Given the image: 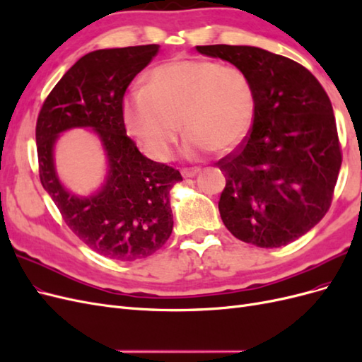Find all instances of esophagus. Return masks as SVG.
<instances>
[{"mask_svg":"<svg viewBox=\"0 0 362 362\" xmlns=\"http://www.w3.org/2000/svg\"><path fill=\"white\" fill-rule=\"evenodd\" d=\"M201 172V169L199 168H192V169H182L181 170V175L184 178H193V177H196V175H198Z\"/></svg>","mask_w":362,"mask_h":362,"instance_id":"34e87169","label":"esophagus"}]
</instances>
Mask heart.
<instances>
[{
  "mask_svg": "<svg viewBox=\"0 0 362 362\" xmlns=\"http://www.w3.org/2000/svg\"><path fill=\"white\" fill-rule=\"evenodd\" d=\"M255 113L247 75L210 60L175 59L145 78V90L122 103L128 133L149 157L163 161L177 144L180 128L187 136L184 154L198 158L216 149L233 151L249 133Z\"/></svg>",
  "mask_w": 362,
  "mask_h": 362,
  "instance_id": "1",
  "label": "heart"
}]
</instances>
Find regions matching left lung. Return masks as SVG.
I'll list each match as a JSON object with an SVG mask.
<instances>
[{
  "mask_svg": "<svg viewBox=\"0 0 362 362\" xmlns=\"http://www.w3.org/2000/svg\"><path fill=\"white\" fill-rule=\"evenodd\" d=\"M196 49L243 71L255 98L247 137L217 163L226 178L222 221L245 243L286 246L331 206L341 149L329 98L308 69L278 54L247 45Z\"/></svg>",
  "mask_w": 362,
  "mask_h": 362,
  "instance_id": "1",
  "label": "left lung"
}]
</instances>
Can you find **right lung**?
<instances>
[{
    "mask_svg": "<svg viewBox=\"0 0 362 362\" xmlns=\"http://www.w3.org/2000/svg\"><path fill=\"white\" fill-rule=\"evenodd\" d=\"M160 45L96 49L62 76L42 105L36 125L39 175L71 231L98 254L136 261L157 252L172 234L170 190L181 173L152 161L127 136L122 101L127 87ZM89 127L107 160L103 185L87 197L64 187L53 158L59 134Z\"/></svg>",
    "mask_w": 362,
    "mask_h": 362,
    "instance_id": "add662e5",
    "label": "right lung"
}]
</instances>
